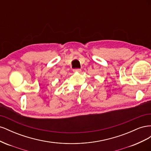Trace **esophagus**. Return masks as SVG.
<instances>
[{
  "instance_id": "1",
  "label": "esophagus",
  "mask_w": 151,
  "mask_h": 151,
  "mask_svg": "<svg viewBox=\"0 0 151 151\" xmlns=\"http://www.w3.org/2000/svg\"><path fill=\"white\" fill-rule=\"evenodd\" d=\"M73 72L75 73H80L81 72V69H80V68H76V69L73 70Z\"/></svg>"
}]
</instances>
